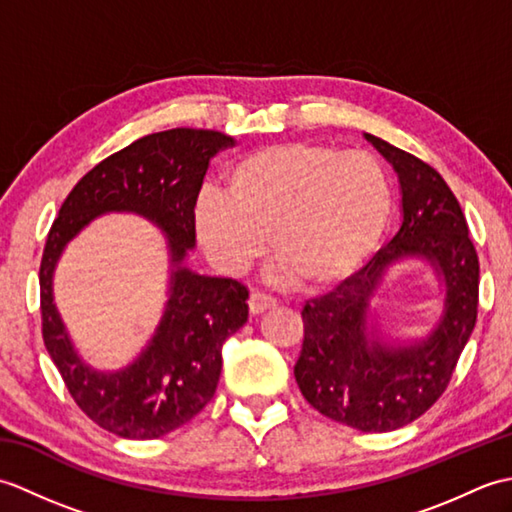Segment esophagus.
<instances>
[{"mask_svg": "<svg viewBox=\"0 0 512 512\" xmlns=\"http://www.w3.org/2000/svg\"><path fill=\"white\" fill-rule=\"evenodd\" d=\"M277 306V299L266 295V292H253L248 299V310L250 314H262L268 308H275Z\"/></svg>", "mask_w": 512, "mask_h": 512, "instance_id": "obj_1", "label": "esophagus"}]
</instances>
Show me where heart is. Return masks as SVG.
Returning a JSON list of instances; mask_svg holds the SVG:
<instances>
[{"label": "heart", "mask_w": 512, "mask_h": 512, "mask_svg": "<svg viewBox=\"0 0 512 512\" xmlns=\"http://www.w3.org/2000/svg\"><path fill=\"white\" fill-rule=\"evenodd\" d=\"M226 193L206 189L195 231L217 266L231 273L264 253L299 286L350 277L383 239L394 193L387 171L365 151L288 143L253 151L226 171Z\"/></svg>", "instance_id": "b5f03b06"}]
</instances>
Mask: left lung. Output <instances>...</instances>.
Wrapping results in <instances>:
<instances>
[{
	"label": "left lung",
	"mask_w": 512,
	"mask_h": 512,
	"mask_svg": "<svg viewBox=\"0 0 512 512\" xmlns=\"http://www.w3.org/2000/svg\"><path fill=\"white\" fill-rule=\"evenodd\" d=\"M398 176L400 228L372 262L301 310L303 345L295 378L323 416L385 433L422 416L447 389L477 319L480 264L458 200L436 169L363 134ZM427 263L439 281V310L416 335L382 317L386 277L400 263Z\"/></svg>",
	"instance_id": "obj_1"
}]
</instances>
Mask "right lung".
Wrapping results in <instances>:
<instances>
[{"label":"right lung","instance_id":"1","mask_svg":"<svg viewBox=\"0 0 512 512\" xmlns=\"http://www.w3.org/2000/svg\"><path fill=\"white\" fill-rule=\"evenodd\" d=\"M235 138L211 129H167L105 158L61 204L39 286L43 343L65 387L99 427L129 440H156L198 416L222 374V345L248 319V290L228 277L189 266L195 250V202L211 158ZM138 214L168 239V290L159 325L123 368H94L75 350L53 303V273L70 241L96 216Z\"/></svg>","mask_w":512,"mask_h":512}]
</instances>
